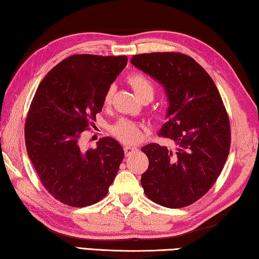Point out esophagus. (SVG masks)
<instances>
[{"mask_svg":"<svg viewBox=\"0 0 259 259\" xmlns=\"http://www.w3.org/2000/svg\"><path fill=\"white\" fill-rule=\"evenodd\" d=\"M136 152H138V149L136 146H129L126 145L124 146V153H125V157H129V155L136 153Z\"/></svg>","mask_w":259,"mask_h":259,"instance_id":"34e87169","label":"esophagus"}]
</instances>
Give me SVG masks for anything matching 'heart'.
<instances>
[{"mask_svg": "<svg viewBox=\"0 0 259 259\" xmlns=\"http://www.w3.org/2000/svg\"><path fill=\"white\" fill-rule=\"evenodd\" d=\"M128 83L141 100L144 99V98H150V99L153 98L155 92L154 85L146 76L142 75V73H134V75H131L128 78ZM113 93L114 88L110 86L106 91L104 97V102L106 106H108L112 102ZM112 134L122 143L136 144L143 138L144 131H143L142 126L137 124V123L131 122L129 120H121L112 126Z\"/></svg>", "mask_w": 259, "mask_h": 259, "instance_id": "heart-1", "label": "heart"}]
</instances>
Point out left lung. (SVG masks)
I'll list each match as a JSON object with an SVG mask.
<instances>
[{
  "mask_svg": "<svg viewBox=\"0 0 259 259\" xmlns=\"http://www.w3.org/2000/svg\"><path fill=\"white\" fill-rule=\"evenodd\" d=\"M130 62L163 85L169 106L159 135L176 145L175 151L157 143L142 147L149 158L142 187L161 206H188L210 190L228 157L231 125L223 99L210 75L188 55L150 53Z\"/></svg>",
  "mask_w": 259,
  "mask_h": 259,
  "instance_id": "1",
  "label": "left lung"
}]
</instances>
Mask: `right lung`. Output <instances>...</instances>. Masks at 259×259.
I'll return each mask as SVG.
<instances>
[{
  "instance_id": "obj_1",
  "label": "right lung",
  "mask_w": 259,
  "mask_h": 259,
  "mask_svg": "<svg viewBox=\"0 0 259 259\" xmlns=\"http://www.w3.org/2000/svg\"><path fill=\"white\" fill-rule=\"evenodd\" d=\"M126 62V56H69L45 76L31 102L25 121L28 158L45 189L69 206L104 198L124 157L114 138H100L89 150L80 149L79 138Z\"/></svg>"
}]
</instances>
